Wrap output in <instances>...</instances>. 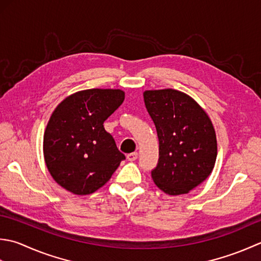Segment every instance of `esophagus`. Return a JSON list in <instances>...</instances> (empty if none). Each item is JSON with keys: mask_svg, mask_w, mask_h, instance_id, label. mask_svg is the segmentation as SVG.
Returning a JSON list of instances; mask_svg holds the SVG:
<instances>
[{"mask_svg": "<svg viewBox=\"0 0 261 261\" xmlns=\"http://www.w3.org/2000/svg\"><path fill=\"white\" fill-rule=\"evenodd\" d=\"M137 156H138L137 152L129 153V154H127V160H128V161H135L136 159H137Z\"/></svg>", "mask_w": 261, "mask_h": 261, "instance_id": "1", "label": "esophagus"}]
</instances>
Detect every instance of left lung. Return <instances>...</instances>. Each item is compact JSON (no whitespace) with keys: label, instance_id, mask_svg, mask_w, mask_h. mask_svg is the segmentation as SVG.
I'll return each instance as SVG.
<instances>
[{"label":"left lung","instance_id":"left-lung-1","mask_svg":"<svg viewBox=\"0 0 261 261\" xmlns=\"http://www.w3.org/2000/svg\"><path fill=\"white\" fill-rule=\"evenodd\" d=\"M143 97L159 137L153 181L170 196L188 194L215 166L217 141L212 120L190 95L178 90H146Z\"/></svg>","mask_w":261,"mask_h":261}]
</instances>
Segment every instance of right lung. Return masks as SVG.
<instances>
[{"mask_svg":"<svg viewBox=\"0 0 261 261\" xmlns=\"http://www.w3.org/2000/svg\"><path fill=\"white\" fill-rule=\"evenodd\" d=\"M119 89H89L68 95L53 111L44 134V158L53 179L74 195L102 186L124 160L103 123L123 103Z\"/></svg>","mask_w":261,"mask_h":261,"instance_id":"add662e5","label":"right lung"}]
</instances>
